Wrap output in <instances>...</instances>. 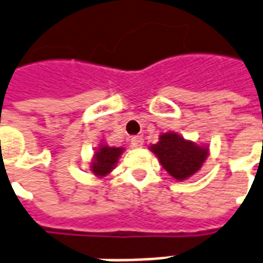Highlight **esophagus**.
<instances>
[{
    "instance_id": "obj_1",
    "label": "esophagus",
    "mask_w": 263,
    "mask_h": 263,
    "mask_svg": "<svg viewBox=\"0 0 263 263\" xmlns=\"http://www.w3.org/2000/svg\"><path fill=\"white\" fill-rule=\"evenodd\" d=\"M131 145L134 147H141L143 145V138L142 137H134L131 139Z\"/></svg>"
}]
</instances>
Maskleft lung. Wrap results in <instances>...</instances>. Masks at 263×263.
<instances>
[{"instance_id": "8db88e82", "label": "left lung", "mask_w": 263, "mask_h": 263, "mask_svg": "<svg viewBox=\"0 0 263 263\" xmlns=\"http://www.w3.org/2000/svg\"><path fill=\"white\" fill-rule=\"evenodd\" d=\"M151 151L159 157L164 170L176 180L182 181L194 176L203 164L209 149L186 141L176 132L161 134L156 145Z\"/></svg>"}]
</instances>
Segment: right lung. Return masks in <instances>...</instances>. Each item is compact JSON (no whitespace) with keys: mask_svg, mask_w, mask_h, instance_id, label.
<instances>
[{"mask_svg":"<svg viewBox=\"0 0 263 263\" xmlns=\"http://www.w3.org/2000/svg\"><path fill=\"white\" fill-rule=\"evenodd\" d=\"M124 152L122 147H110L107 145H100V147L95 152V157L92 161V171L95 176L104 177L116 167L118 157Z\"/></svg>","mask_w":263,"mask_h":263,"instance_id":"right-lung-1","label":"right lung"}]
</instances>
